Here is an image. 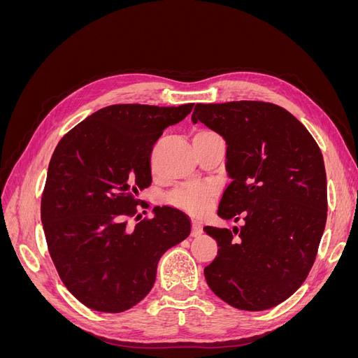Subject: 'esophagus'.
Instances as JSON below:
<instances>
[{
    "label": "esophagus",
    "mask_w": 358,
    "mask_h": 358,
    "mask_svg": "<svg viewBox=\"0 0 358 358\" xmlns=\"http://www.w3.org/2000/svg\"><path fill=\"white\" fill-rule=\"evenodd\" d=\"M201 233H203L201 222H200L199 220H192V231H191V234H192L194 237H197V236H200Z\"/></svg>",
    "instance_id": "obj_1"
}]
</instances>
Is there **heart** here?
I'll return each instance as SVG.
<instances>
[{
  "label": "heart",
  "instance_id": "heart-1",
  "mask_svg": "<svg viewBox=\"0 0 358 358\" xmlns=\"http://www.w3.org/2000/svg\"><path fill=\"white\" fill-rule=\"evenodd\" d=\"M213 188L206 183H191L173 191L169 196L170 204L189 213H201L213 197Z\"/></svg>",
  "mask_w": 358,
  "mask_h": 358
}]
</instances>
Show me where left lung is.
Instances as JSON below:
<instances>
[{
    "label": "left lung",
    "mask_w": 358,
    "mask_h": 358,
    "mask_svg": "<svg viewBox=\"0 0 358 358\" xmlns=\"http://www.w3.org/2000/svg\"><path fill=\"white\" fill-rule=\"evenodd\" d=\"M192 122L224 137L231 178L222 220L241 229L204 227L218 255L204 267L209 288L230 306L264 310L305 282L327 220V178L315 140L297 117L264 101L197 104Z\"/></svg>",
    "instance_id": "obj_1"
}]
</instances>
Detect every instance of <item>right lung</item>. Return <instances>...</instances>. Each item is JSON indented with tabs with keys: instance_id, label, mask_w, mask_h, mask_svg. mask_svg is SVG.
Returning a JSON list of instances; mask_svg holds the SVG:
<instances>
[{
	"instance_id": "1",
	"label": "right lung",
	"mask_w": 358,
	"mask_h": 358,
	"mask_svg": "<svg viewBox=\"0 0 358 358\" xmlns=\"http://www.w3.org/2000/svg\"><path fill=\"white\" fill-rule=\"evenodd\" d=\"M192 106H107L53 150L41 197L43 230L64 285L90 309L117 313L137 305L154 287L162 254L189 236L188 216L169 206H157L154 218L133 229L128 218L137 214L138 192L152 182L155 142Z\"/></svg>"
}]
</instances>
